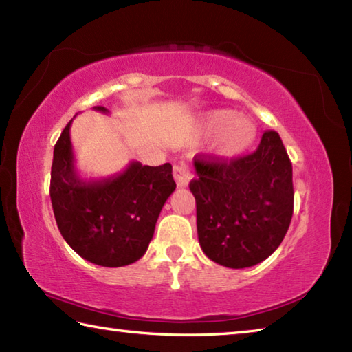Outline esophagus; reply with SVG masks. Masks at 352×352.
I'll return each instance as SVG.
<instances>
[{
  "instance_id": "esophagus-1",
  "label": "esophagus",
  "mask_w": 352,
  "mask_h": 352,
  "mask_svg": "<svg viewBox=\"0 0 352 352\" xmlns=\"http://www.w3.org/2000/svg\"><path fill=\"white\" fill-rule=\"evenodd\" d=\"M192 170H190L189 166L186 163H175L174 164V178L177 182V186L180 188H186L189 182L192 180Z\"/></svg>"
}]
</instances>
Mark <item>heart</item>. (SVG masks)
<instances>
[{"label": "heart", "mask_w": 352, "mask_h": 352, "mask_svg": "<svg viewBox=\"0 0 352 352\" xmlns=\"http://www.w3.org/2000/svg\"><path fill=\"white\" fill-rule=\"evenodd\" d=\"M206 129L217 132L222 129L219 136V151L222 155H236L252 144L256 136V126L247 116H234L230 110H216L208 113L205 118Z\"/></svg>", "instance_id": "1"}]
</instances>
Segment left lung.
<instances>
[{"label":"left lung","mask_w":352,"mask_h":352,"mask_svg":"<svg viewBox=\"0 0 352 352\" xmlns=\"http://www.w3.org/2000/svg\"><path fill=\"white\" fill-rule=\"evenodd\" d=\"M189 183L197 205L204 253L230 269L259 264L275 252L294 214L292 163L281 138L269 130L245 157L194 158Z\"/></svg>","instance_id":"left-lung-1"}]
</instances>
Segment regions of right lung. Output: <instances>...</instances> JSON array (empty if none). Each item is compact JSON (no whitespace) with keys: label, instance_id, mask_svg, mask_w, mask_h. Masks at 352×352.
<instances>
[{"label":"right lung","instance_id":"obj_1","mask_svg":"<svg viewBox=\"0 0 352 352\" xmlns=\"http://www.w3.org/2000/svg\"><path fill=\"white\" fill-rule=\"evenodd\" d=\"M71 122L56 142L51 168L50 195L58 230L68 245L93 264H133L146 253L162 208L175 190L172 166L132 162L121 174L83 180L74 166Z\"/></svg>","mask_w":352,"mask_h":352}]
</instances>
